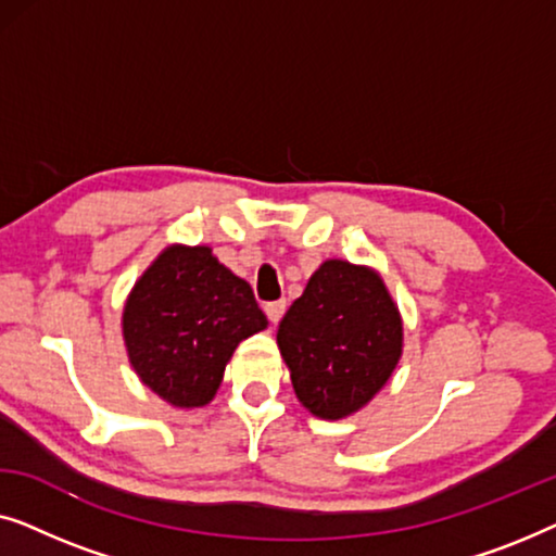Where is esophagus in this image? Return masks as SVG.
<instances>
[{"mask_svg":"<svg viewBox=\"0 0 556 556\" xmlns=\"http://www.w3.org/2000/svg\"><path fill=\"white\" fill-rule=\"evenodd\" d=\"M286 314V301H273V303H265V316L270 318V324L276 326L280 318Z\"/></svg>","mask_w":556,"mask_h":556,"instance_id":"1","label":"esophagus"}]
</instances>
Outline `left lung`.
I'll return each instance as SVG.
<instances>
[{
  "label": "left lung",
  "mask_w": 556,
  "mask_h": 556,
  "mask_svg": "<svg viewBox=\"0 0 556 556\" xmlns=\"http://www.w3.org/2000/svg\"><path fill=\"white\" fill-rule=\"evenodd\" d=\"M295 397L321 420L362 409L402 356V316L367 265L326 261L278 326Z\"/></svg>",
  "instance_id": "1"
}]
</instances>
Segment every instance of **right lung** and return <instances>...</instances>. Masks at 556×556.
<instances>
[{
    "label": "right lung",
    "instance_id": "right-lung-1",
    "mask_svg": "<svg viewBox=\"0 0 556 556\" xmlns=\"http://www.w3.org/2000/svg\"><path fill=\"white\" fill-rule=\"evenodd\" d=\"M268 326L248 280L207 245H169L143 270L124 306L128 362L172 407L212 402L242 339Z\"/></svg>",
    "mask_w": 556,
    "mask_h": 556
}]
</instances>
